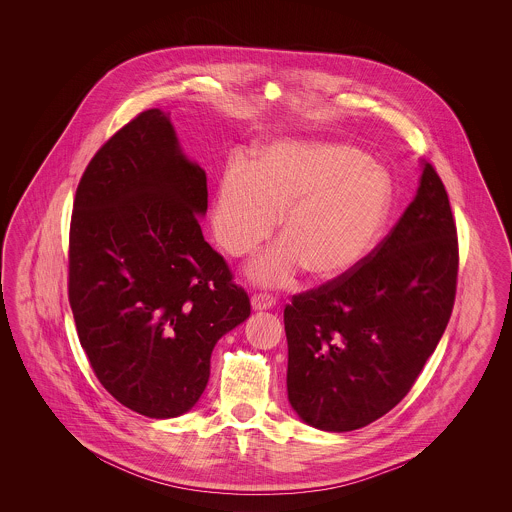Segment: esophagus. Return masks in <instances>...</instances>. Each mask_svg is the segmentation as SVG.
I'll use <instances>...</instances> for the list:
<instances>
[{
	"instance_id": "34e87169",
	"label": "esophagus",
	"mask_w": 512,
	"mask_h": 512,
	"mask_svg": "<svg viewBox=\"0 0 512 512\" xmlns=\"http://www.w3.org/2000/svg\"><path fill=\"white\" fill-rule=\"evenodd\" d=\"M276 305V297L272 293L259 292L251 295V307L255 311H267L270 307Z\"/></svg>"
}]
</instances>
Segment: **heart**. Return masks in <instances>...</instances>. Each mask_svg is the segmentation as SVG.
I'll return each instance as SVG.
<instances>
[{
  "label": "heart",
  "mask_w": 512,
  "mask_h": 512,
  "mask_svg": "<svg viewBox=\"0 0 512 512\" xmlns=\"http://www.w3.org/2000/svg\"><path fill=\"white\" fill-rule=\"evenodd\" d=\"M391 201L390 178L355 147L332 142H282L253 169L234 167L220 184L215 232L230 255H245L276 228L284 242L257 257L249 274L261 284H286L303 267L332 280L363 261Z\"/></svg>",
  "instance_id": "obj_1"
}]
</instances>
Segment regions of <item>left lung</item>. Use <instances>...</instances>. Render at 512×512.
Here are the masks:
<instances>
[{
  "instance_id": "left-lung-1",
  "label": "left lung",
  "mask_w": 512,
  "mask_h": 512,
  "mask_svg": "<svg viewBox=\"0 0 512 512\" xmlns=\"http://www.w3.org/2000/svg\"><path fill=\"white\" fill-rule=\"evenodd\" d=\"M457 272L449 197L426 163L418 194L390 234L351 270L286 305L295 413L326 432H351L390 413L438 347Z\"/></svg>"
}]
</instances>
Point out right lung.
Returning a JSON list of instances; mask_svg holds the SVG:
<instances>
[{
  "label": "right lung",
  "mask_w": 512,
  "mask_h": 512,
  "mask_svg": "<svg viewBox=\"0 0 512 512\" xmlns=\"http://www.w3.org/2000/svg\"><path fill=\"white\" fill-rule=\"evenodd\" d=\"M207 176L172 124L147 109L88 163L74 195L69 303L99 384L149 418L190 411L215 343L251 313L224 257L205 242Z\"/></svg>",
  "instance_id": "1"
}]
</instances>
